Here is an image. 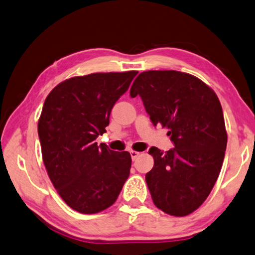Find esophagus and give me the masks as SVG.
<instances>
[{
	"mask_svg": "<svg viewBox=\"0 0 255 255\" xmlns=\"http://www.w3.org/2000/svg\"><path fill=\"white\" fill-rule=\"evenodd\" d=\"M129 153H131V157H132V160H133V161H135V160H136V157L141 154L140 152H136V151H131Z\"/></svg>",
	"mask_w": 255,
	"mask_h": 255,
	"instance_id": "obj_1",
	"label": "esophagus"
}]
</instances>
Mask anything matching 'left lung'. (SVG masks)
Wrapping results in <instances>:
<instances>
[{"mask_svg":"<svg viewBox=\"0 0 255 255\" xmlns=\"http://www.w3.org/2000/svg\"><path fill=\"white\" fill-rule=\"evenodd\" d=\"M129 95H140L153 126L169 128L174 147L152 146L154 165L145 181L156 208L185 217L201 206L217 182L228 134L214 91L195 76L179 71H146Z\"/></svg>","mask_w":255,"mask_h":255,"instance_id":"left-lung-1","label":"left lung"}]
</instances>
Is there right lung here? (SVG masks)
<instances>
[{
	"label": "right lung",
	"mask_w": 255,
	"mask_h": 255,
	"mask_svg": "<svg viewBox=\"0 0 255 255\" xmlns=\"http://www.w3.org/2000/svg\"><path fill=\"white\" fill-rule=\"evenodd\" d=\"M136 71L75 76L45 99L37 132L51 182L70 208L83 214L111 206L129 175L132 158L95 142Z\"/></svg>",
	"instance_id": "right-lung-1"
}]
</instances>
